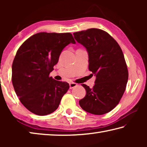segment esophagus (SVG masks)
I'll return each mask as SVG.
<instances>
[{
    "mask_svg": "<svg viewBox=\"0 0 147 147\" xmlns=\"http://www.w3.org/2000/svg\"><path fill=\"white\" fill-rule=\"evenodd\" d=\"M77 86V84L76 83H74V82H71L69 84V87H70V89H73L74 88H75V87Z\"/></svg>",
    "mask_w": 147,
    "mask_h": 147,
    "instance_id": "obj_1",
    "label": "esophagus"
}]
</instances>
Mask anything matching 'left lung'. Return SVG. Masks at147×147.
<instances>
[{
	"mask_svg": "<svg viewBox=\"0 0 147 147\" xmlns=\"http://www.w3.org/2000/svg\"><path fill=\"white\" fill-rule=\"evenodd\" d=\"M74 39L86 47L89 70L96 76L94 86L86 89L85 97L79 101L82 108L94 115H103L115 108L125 91L128 71L124 54L108 32L98 28L74 32Z\"/></svg>",
	"mask_w": 147,
	"mask_h": 147,
	"instance_id": "1",
	"label": "left lung"
}]
</instances>
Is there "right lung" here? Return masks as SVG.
Wrapping results in <instances>:
<instances>
[{
	"mask_svg": "<svg viewBox=\"0 0 147 147\" xmlns=\"http://www.w3.org/2000/svg\"><path fill=\"white\" fill-rule=\"evenodd\" d=\"M76 43L71 33L39 32L17 50L12 64L11 80L17 96L30 111L47 115L58 108L69 88L66 82L49 76L62 50Z\"/></svg>",
	"mask_w": 147,
	"mask_h": 147,
	"instance_id": "right-lung-1",
	"label": "right lung"
}]
</instances>
